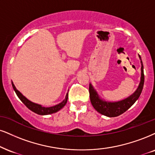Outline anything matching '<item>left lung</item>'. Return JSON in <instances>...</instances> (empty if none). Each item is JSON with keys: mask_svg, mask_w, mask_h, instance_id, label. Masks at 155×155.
<instances>
[{"mask_svg": "<svg viewBox=\"0 0 155 155\" xmlns=\"http://www.w3.org/2000/svg\"><path fill=\"white\" fill-rule=\"evenodd\" d=\"M139 58L141 60L142 63V75H141V81L139 83L138 88L132 95H130L129 98L124 99L123 101H118V102L114 103H108L106 101H102L98 97L96 91L93 88L91 84L89 85V93H90V99L92 104L93 108H95L97 111L103 114V115L108 116V117H116L121 114H124V112L127 111L132 105L136 102V101L140 96L142 93L143 86H144V67H143V63L141 59L140 55H139Z\"/></svg>", "mask_w": 155, "mask_h": 155, "instance_id": "8db88e82", "label": "left lung"}]
</instances>
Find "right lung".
<instances>
[{"label": "right lung", "instance_id": "1", "mask_svg": "<svg viewBox=\"0 0 155 155\" xmlns=\"http://www.w3.org/2000/svg\"><path fill=\"white\" fill-rule=\"evenodd\" d=\"M12 86H13V90H14V91L16 93L17 96H18L19 99L22 101L23 104L27 107L28 109L32 110V111L36 113V114H39V115H48V114L56 113L65 106V104H67V101H68V93H67L65 99H64L62 102H61L60 104L51 107H42L41 105L34 104V103L31 102V101H28L26 98H25L24 95H23L21 93L19 92L18 90L16 88V87H15V85H13V83H12Z\"/></svg>", "mask_w": 155, "mask_h": 155}]
</instances>
